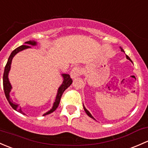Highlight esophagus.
Returning <instances> with one entry per match:
<instances>
[{"label":"esophagus","instance_id":"34e87169","mask_svg":"<svg viewBox=\"0 0 148 148\" xmlns=\"http://www.w3.org/2000/svg\"><path fill=\"white\" fill-rule=\"evenodd\" d=\"M82 69L79 66H74L72 69H71V73H70V75H71V77L72 79L76 78V77H79L80 74H82Z\"/></svg>","mask_w":148,"mask_h":148}]
</instances>
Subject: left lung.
Listing matches in <instances>:
<instances>
[{
    "label": "left lung",
    "mask_w": 148,
    "mask_h": 148,
    "mask_svg": "<svg viewBox=\"0 0 148 148\" xmlns=\"http://www.w3.org/2000/svg\"><path fill=\"white\" fill-rule=\"evenodd\" d=\"M121 51H122V52H124V50H123V49H121ZM126 58L127 59V60H130V61H131V60H130V57H129L128 56H127V55H126ZM131 62H132V61H131ZM84 111H85V112H86V114L88 115V116H89L90 118H91V119H94V120H95L94 118L93 117V116H91V113H89V111H88V110H87L86 108H85V107H84Z\"/></svg>",
    "instance_id": "8db88e82"
}]
</instances>
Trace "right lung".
I'll use <instances>...</instances> for the list:
<instances>
[{
	"label": "right lung",
	"mask_w": 148,
	"mask_h": 148,
	"mask_svg": "<svg viewBox=\"0 0 148 148\" xmlns=\"http://www.w3.org/2000/svg\"><path fill=\"white\" fill-rule=\"evenodd\" d=\"M25 45H21V46L18 47V48H16L15 49H14V50L12 52V53L10 54V57H9V58H8V62H7V64H6L5 66L3 77V90H4L5 95V97H6V99H7L8 101L9 102L10 105L11 106V107L13 108L14 110H15V111H17L18 112H20V113H22V114H23V115H25V113L22 111L21 108L19 106V105L17 103H14L12 101V99H10V91H11L12 86H11V84H10V82H9L8 73H9V71H10V69L12 60V58L14 57V56H15L17 53H18L19 52H21V51L23 50V49H27V48H30L31 47L28 46V45H32V46H35L37 45L36 42L33 41V40H32V41L29 40V41L25 42ZM27 44L28 45L27 46ZM62 76L63 77L64 80H63V82H62V85L60 86V88H58V91H57V96H56L55 101L54 102L53 106H52V109H50L49 111L45 113L43 116H46V115L49 114V113H52V112L54 111L56 109H57V107H58V106H59V104H60V100H61V97H62V94H63L64 91L65 90H66V88H67L68 87H69L70 85L71 84V83H72V79H71V77H70V76L69 75V74H62Z\"/></svg>",
	"instance_id": "right-lung-1"
}]
</instances>
